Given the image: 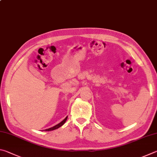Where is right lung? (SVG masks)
I'll return each mask as SVG.
<instances>
[{
    "label": "right lung",
    "instance_id": "obj_1",
    "mask_svg": "<svg viewBox=\"0 0 157 157\" xmlns=\"http://www.w3.org/2000/svg\"><path fill=\"white\" fill-rule=\"evenodd\" d=\"M67 117H68V116L67 117H66V118H65L64 120H62L60 123H59L58 124H57V125H56V126H54L53 127H51V128H48V129H45V130H44V131H51V130H56V129H58V128H59V127H61L62 125H64V124L65 123V122H66V121H67Z\"/></svg>",
    "mask_w": 157,
    "mask_h": 157
}]
</instances>
